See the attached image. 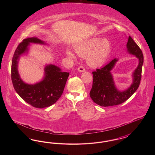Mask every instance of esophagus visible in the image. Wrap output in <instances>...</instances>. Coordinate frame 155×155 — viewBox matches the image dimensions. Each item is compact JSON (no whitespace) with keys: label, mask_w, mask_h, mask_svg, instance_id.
<instances>
[{"label":"esophagus","mask_w":155,"mask_h":155,"mask_svg":"<svg viewBox=\"0 0 155 155\" xmlns=\"http://www.w3.org/2000/svg\"><path fill=\"white\" fill-rule=\"evenodd\" d=\"M77 70H78V71H79L80 73H83V72H84L85 71V69L84 68V67L80 66L77 68Z\"/></svg>","instance_id":"obj_1"}]
</instances>
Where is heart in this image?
I'll list each match as a JSON object with an SVG mask.
<instances>
[{
	"instance_id": "heart-1",
	"label": "heart",
	"mask_w": 155,
	"mask_h": 155,
	"mask_svg": "<svg viewBox=\"0 0 155 155\" xmlns=\"http://www.w3.org/2000/svg\"><path fill=\"white\" fill-rule=\"evenodd\" d=\"M77 54L81 57L87 56V61L92 67L102 65L106 61L111 51L110 41L106 38L94 37L88 39L74 47ZM67 56L75 59L74 53L67 50Z\"/></svg>"
}]
</instances>
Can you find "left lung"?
I'll return each instance as SVG.
<instances>
[{
	"instance_id": "8db88e82",
	"label": "left lung",
	"mask_w": 155,
	"mask_h": 155,
	"mask_svg": "<svg viewBox=\"0 0 155 155\" xmlns=\"http://www.w3.org/2000/svg\"><path fill=\"white\" fill-rule=\"evenodd\" d=\"M127 48V52L134 55L139 60L138 65L132 75V84L124 91H120L116 88L111 71L118 59L115 58L112 60L102 68L96 69V71L92 72L94 79L89 95L97 104L103 107L120 104L130 98L138 88L141 79L143 56L140 47L130 36L128 38Z\"/></svg>"
}]
</instances>
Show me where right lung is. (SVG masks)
Here are the masks:
<instances>
[{
  "mask_svg": "<svg viewBox=\"0 0 155 155\" xmlns=\"http://www.w3.org/2000/svg\"><path fill=\"white\" fill-rule=\"evenodd\" d=\"M30 43L46 45L44 41L32 37L25 39L18 45L12 63L11 76L15 91L22 99L33 107L44 108L56 103L61 96L69 73L53 64L45 67L44 77L42 81L29 84L22 81L18 71V63L21 56L27 53Z\"/></svg>",
  "mask_w": 155,
  "mask_h": 155,
  "instance_id": "obj_1",
  "label": "right lung"
}]
</instances>
